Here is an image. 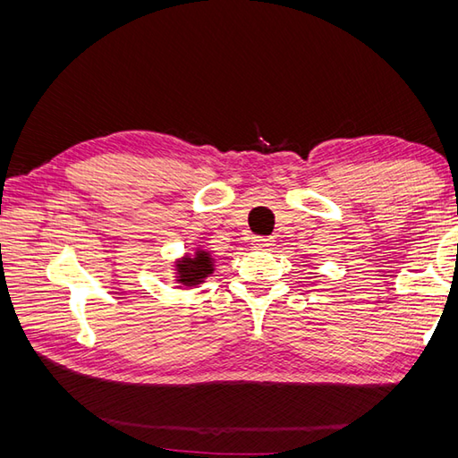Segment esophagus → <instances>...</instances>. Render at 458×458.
Segmentation results:
<instances>
[{"label": "esophagus", "mask_w": 458, "mask_h": 458, "mask_svg": "<svg viewBox=\"0 0 458 458\" xmlns=\"http://www.w3.org/2000/svg\"><path fill=\"white\" fill-rule=\"evenodd\" d=\"M271 246H273V241H271V239L256 237V239L252 241V248H254V250H261V252H266V250H271Z\"/></svg>", "instance_id": "34e87169"}]
</instances>
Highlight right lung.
<instances>
[{
  "mask_svg": "<svg viewBox=\"0 0 458 458\" xmlns=\"http://www.w3.org/2000/svg\"><path fill=\"white\" fill-rule=\"evenodd\" d=\"M216 271V258L212 252L197 246L195 252L177 258L174 261V281L185 288H197L206 283L208 276Z\"/></svg>",
  "mask_w": 458,
  "mask_h": 458,
  "instance_id": "add662e5",
  "label": "right lung"
}]
</instances>
